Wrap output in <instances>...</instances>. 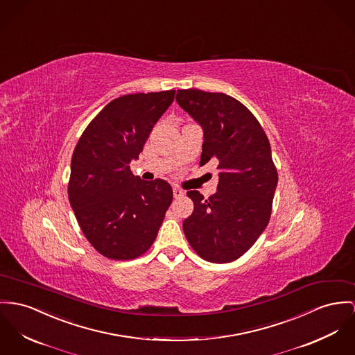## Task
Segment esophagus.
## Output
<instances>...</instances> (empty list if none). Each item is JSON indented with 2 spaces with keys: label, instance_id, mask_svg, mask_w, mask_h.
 Wrapping results in <instances>:
<instances>
[{
  "label": "esophagus",
  "instance_id": "obj_1",
  "mask_svg": "<svg viewBox=\"0 0 355 355\" xmlns=\"http://www.w3.org/2000/svg\"><path fill=\"white\" fill-rule=\"evenodd\" d=\"M173 194H174L175 198H178V197H182L185 194V191H182L181 188H178V187H174L173 188Z\"/></svg>",
  "mask_w": 355,
  "mask_h": 355
}]
</instances>
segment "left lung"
Listing matches in <instances>:
<instances>
[{
    "mask_svg": "<svg viewBox=\"0 0 355 355\" xmlns=\"http://www.w3.org/2000/svg\"><path fill=\"white\" fill-rule=\"evenodd\" d=\"M202 127L200 164L218 161V191L204 198L188 191L194 209L184 220L191 248L205 261L228 263L265 231L278 182L270 143L255 116L224 93L180 89L175 97Z\"/></svg>",
    "mask_w": 355,
    "mask_h": 355,
    "instance_id": "8db88e82",
    "label": "left lung"
}]
</instances>
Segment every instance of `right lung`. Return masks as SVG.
Here are the masks:
<instances>
[{
	"label": "right lung",
	"instance_id": "obj_1",
	"mask_svg": "<svg viewBox=\"0 0 355 355\" xmlns=\"http://www.w3.org/2000/svg\"><path fill=\"white\" fill-rule=\"evenodd\" d=\"M175 90L125 94L110 101L83 131L71 158L69 200L85 238L110 259L127 261L154 243L173 189L164 180L143 181L137 159Z\"/></svg>",
	"mask_w": 355,
	"mask_h": 355
}]
</instances>
